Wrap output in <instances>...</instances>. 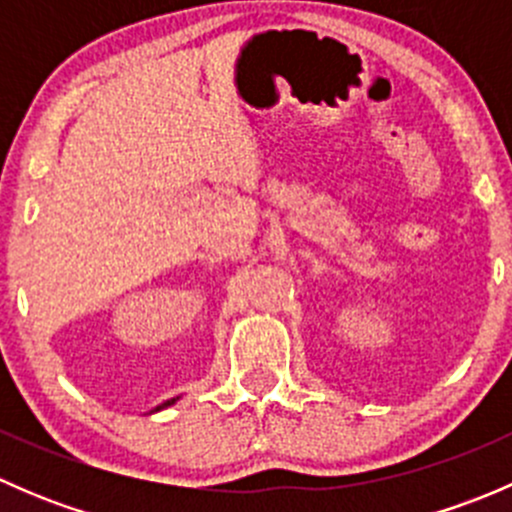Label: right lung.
Segmentation results:
<instances>
[{
  "mask_svg": "<svg viewBox=\"0 0 512 512\" xmlns=\"http://www.w3.org/2000/svg\"><path fill=\"white\" fill-rule=\"evenodd\" d=\"M175 401H178V399H170V401H165V404H160L156 411H160V409H165V406H170V404H175Z\"/></svg>",
  "mask_w": 512,
  "mask_h": 512,
  "instance_id": "right-lung-1",
  "label": "right lung"
}]
</instances>
